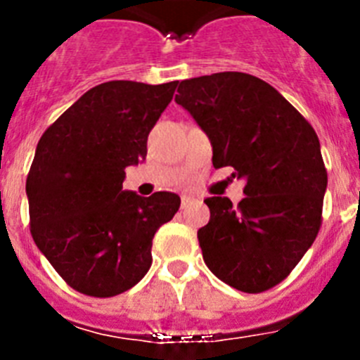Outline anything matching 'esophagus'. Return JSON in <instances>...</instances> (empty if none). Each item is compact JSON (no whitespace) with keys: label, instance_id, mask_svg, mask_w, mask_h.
I'll return each instance as SVG.
<instances>
[{"label":"esophagus","instance_id":"esophagus-1","mask_svg":"<svg viewBox=\"0 0 360 360\" xmlns=\"http://www.w3.org/2000/svg\"><path fill=\"white\" fill-rule=\"evenodd\" d=\"M191 203V196H182V209L187 207Z\"/></svg>","mask_w":360,"mask_h":360}]
</instances>
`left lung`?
I'll list each match as a JSON object with an SVG mask.
<instances>
[{
    "label": "left lung",
    "mask_w": 360,
    "mask_h": 360,
    "mask_svg": "<svg viewBox=\"0 0 360 360\" xmlns=\"http://www.w3.org/2000/svg\"><path fill=\"white\" fill-rule=\"evenodd\" d=\"M212 144V165L245 178L238 207L205 200L203 262L229 287L259 294L290 276L323 224L328 173L317 133L269 82L219 72L178 84L174 97Z\"/></svg>",
    "instance_id": "left-lung-1"
}]
</instances>
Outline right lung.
Returning <instances> with one entry per match:
<instances>
[{
    "instance_id": "1",
    "label": "right lung",
    "mask_w": 360,
    "mask_h": 360,
    "mask_svg": "<svg viewBox=\"0 0 360 360\" xmlns=\"http://www.w3.org/2000/svg\"><path fill=\"white\" fill-rule=\"evenodd\" d=\"M176 86L103 82L37 142L27 176L30 234L73 290L113 297L151 266L153 236L176 214L180 198L122 191L124 169L146 158L149 131Z\"/></svg>"
}]
</instances>
